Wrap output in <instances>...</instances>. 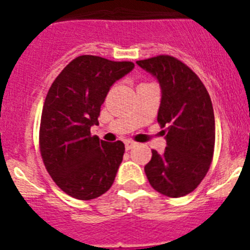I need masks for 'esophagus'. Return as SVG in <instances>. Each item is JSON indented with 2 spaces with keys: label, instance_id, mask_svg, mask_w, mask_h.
I'll list each match as a JSON object with an SVG mask.
<instances>
[{
  "label": "esophagus",
  "instance_id": "1",
  "mask_svg": "<svg viewBox=\"0 0 250 250\" xmlns=\"http://www.w3.org/2000/svg\"><path fill=\"white\" fill-rule=\"evenodd\" d=\"M135 146H136V143H134V141L131 140H125V147H126V150H130Z\"/></svg>",
  "mask_w": 250,
  "mask_h": 250
}]
</instances>
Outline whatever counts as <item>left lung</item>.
<instances>
[{"instance_id":"8db88e82","label":"left lung","mask_w":250,"mask_h":250,"mask_svg":"<svg viewBox=\"0 0 250 250\" xmlns=\"http://www.w3.org/2000/svg\"><path fill=\"white\" fill-rule=\"evenodd\" d=\"M158 80L161 90L158 123L167 147L152 150L145 165L156 191L169 198L191 193L207 175L215 144V120L205 86L185 63L167 55L136 61Z\"/></svg>"}]
</instances>
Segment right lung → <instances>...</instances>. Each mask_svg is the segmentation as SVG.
Wrapping results in <instances>:
<instances>
[{
  "mask_svg": "<svg viewBox=\"0 0 250 250\" xmlns=\"http://www.w3.org/2000/svg\"><path fill=\"white\" fill-rule=\"evenodd\" d=\"M129 61L76 57L60 72L43 104L40 150L52 180L67 195L95 199L109 190L123 161V141L91 136L110 87L134 68Z\"/></svg>",
  "mask_w": 250,
  "mask_h": 250,
  "instance_id": "obj_1",
  "label": "right lung"
}]
</instances>
